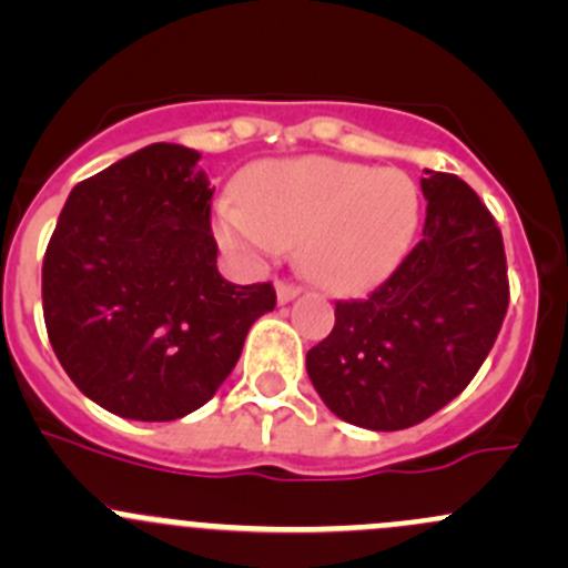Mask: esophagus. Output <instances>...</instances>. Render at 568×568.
Instances as JSON below:
<instances>
[{
    "label": "esophagus",
    "mask_w": 568,
    "mask_h": 568,
    "mask_svg": "<svg viewBox=\"0 0 568 568\" xmlns=\"http://www.w3.org/2000/svg\"><path fill=\"white\" fill-rule=\"evenodd\" d=\"M300 285L296 283H288V280H280L277 283V302L280 305H285V302H291L294 296H300Z\"/></svg>",
    "instance_id": "obj_1"
}]
</instances>
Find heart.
Here are the masks:
<instances>
[{"instance_id": "heart-1", "label": "heart", "mask_w": 568, "mask_h": 568, "mask_svg": "<svg viewBox=\"0 0 568 568\" xmlns=\"http://www.w3.org/2000/svg\"><path fill=\"white\" fill-rule=\"evenodd\" d=\"M236 197L214 220L227 250L261 257L302 244V266L332 291H365L387 277L420 222L409 175L324 156L263 164Z\"/></svg>"}]
</instances>
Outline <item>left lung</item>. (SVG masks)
<instances>
[{"instance_id":"left-lung-1","label":"left lung","mask_w":568,"mask_h":568,"mask_svg":"<svg viewBox=\"0 0 568 568\" xmlns=\"http://www.w3.org/2000/svg\"><path fill=\"white\" fill-rule=\"evenodd\" d=\"M423 239L368 296L335 302V326L307 352L321 400L354 426L400 432L473 382L508 311L503 233L459 175L420 178Z\"/></svg>"}]
</instances>
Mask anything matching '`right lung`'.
I'll list each match as a JSON object with an SVG mask.
<instances>
[{
    "label": "right lung",
    "instance_id": "right-lung-1",
    "mask_svg": "<svg viewBox=\"0 0 568 568\" xmlns=\"http://www.w3.org/2000/svg\"><path fill=\"white\" fill-rule=\"evenodd\" d=\"M200 153L156 142L77 183L43 255V318L73 385L106 412L164 423L200 409L274 311L272 283L216 272Z\"/></svg>",
    "mask_w": 568,
    "mask_h": 568
}]
</instances>
